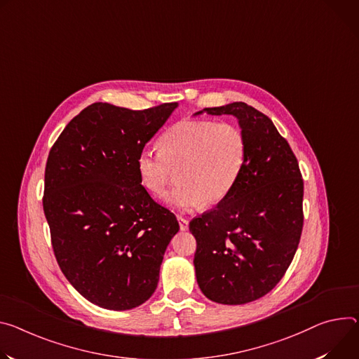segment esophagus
Masks as SVG:
<instances>
[{"label": "esophagus", "mask_w": 359, "mask_h": 359, "mask_svg": "<svg viewBox=\"0 0 359 359\" xmlns=\"http://www.w3.org/2000/svg\"><path fill=\"white\" fill-rule=\"evenodd\" d=\"M177 220H179V224H180V229H182V231H186L187 227H189V220H187V217H184V216H177Z\"/></svg>", "instance_id": "34e87169"}]
</instances>
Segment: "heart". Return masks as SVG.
Masks as SVG:
<instances>
[{
    "instance_id": "1",
    "label": "heart",
    "mask_w": 359,
    "mask_h": 359,
    "mask_svg": "<svg viewBox=\"0 0 359 359\" xmlns=\"http://www.w3.org/2000/svg\"><path fill=\"white\" fill-rule=\"evenodd\" d=\"M160 151L142 149L136 170L143 187L154 198L168 191L179 170L180 183L170 202L182 209L215 206L229 196L246 160V140L232 123L182 120L158 140Z\"/></svg>"
}]
</instances>
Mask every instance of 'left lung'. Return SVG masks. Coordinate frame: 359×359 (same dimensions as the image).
<instances>
[{"instance_id":"1","label":"left lung","mask_w":359,"mask_h":359,"mask_svg":"<svg viewBox=\"0 0 359 359\" xmlns=\"http://www.w3.org/2000/svg\"><path fill=\"white\" fill-rule=\"evenodd\" d=\"M205 110L238 117L246 160L229 196L190 220L196 239L193 264L205 297L242 305L269 293L297 253L304 179L297 156L268 116L242 102Z\"/></svg>"}]
</instances>
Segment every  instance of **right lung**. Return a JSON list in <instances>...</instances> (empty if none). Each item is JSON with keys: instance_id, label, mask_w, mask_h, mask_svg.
Wrapping results in <instances>:
<instances>
[{"instance_id": "obj_1", "label": "right lung", "mask_w": 359, "mask_h": 359, "mask_svg": "<svg viewBox=\"0 0 359 359\" xmlns=\"http://www.w3.org/2000/svg\"><path fill=\"white\" fill-rule=\"evenodd\" d=\"M176 107L94 103L48 153L43 208L53 250L64 276L94 305L132 309L156 290L179 222L151 199L135 163Z\"/></svg>"}]
</instances>
